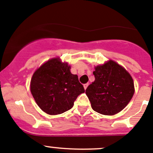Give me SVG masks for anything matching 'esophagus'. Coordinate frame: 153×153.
<instances>
[{
  "instance_id": "esophagus-1",
  "label": "esophagus",
  "mask_w": 153,
  "mask_h": 153,
  "mask_svg": "<svg viewBox=\"0 0 153 153\" xmlns=\"http://www.w3.org/2000/svg\"><path fill=\"white\" fill-rule=\"evenodd\" d=\"M88 85H89V84H84V89H86V88H87V86H88Z\"/></svg>"
}]
</instances>
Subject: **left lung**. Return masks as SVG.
I'll list each match as a JSON object with an SVG mask.
<instances>
[{"mask_svg": "<svg viewBox=\"0 0 153 153\" xmlns=\"http://www.w3.org/2000/svg\"><path fill=\"white\" fill-rule=\"evenodd\" d=\"M95 69V81L86 89L92 108L106 115L121 112L133 96L134 82L131 75L113 61Z\"/></svg>", "mask_w": 153, "mask_h": 153, "instance_id": "left-lung-1", "label": "left lung"}]
</instances>
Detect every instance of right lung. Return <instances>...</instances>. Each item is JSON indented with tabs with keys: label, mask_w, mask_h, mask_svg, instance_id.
Segmentation results:
<instances>
[{
	"label": "right lung",
	"mask_w": 153,
	"mask_h": 153,
	"mask_svg": "<svg viewBox=\"0 0 153 153\" xmlns=\"http://www.w3.org/2000/svg\"><path fill=\"white\" fill-rule=\"evenodd\" d=\"M30 89L37 104L49 115L69 110L79 95L85 92L77 75L58 58H53L37 69L31 80Z\"/></svg>",
	"instance_id": "1"
}]
</instances>
